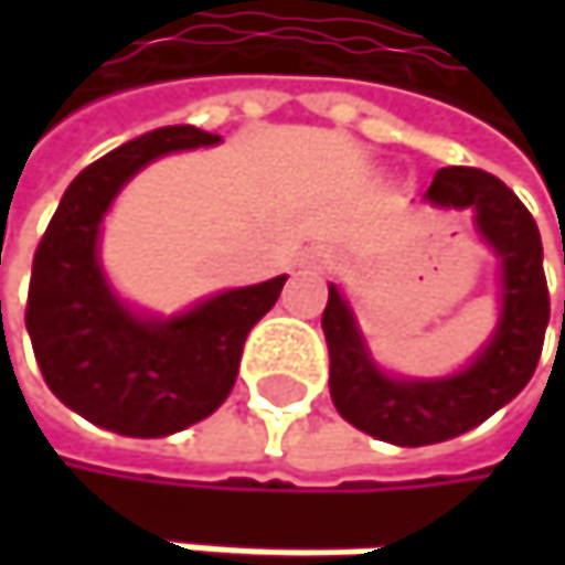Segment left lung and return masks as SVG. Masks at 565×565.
Returning <instances> with one entry per match:
<instances>
[{
  "mask_svg": "<svg viewBox=\"0 0 565 565\" xmlns=\"http://www.w3.org/2000/svg\"><path fill=\"white\" fill-rule=\"evenodd\" d=\"M425 199L438 209H471L481 235L501 258V323L478 360L448 380H393L370 360L356 320L333 284L320 320L337 412L360 431L402 448L465 435L508 405L530 383L550 323L540 228L508 185L484 170L445 167L435 172Z\"/></svg>",
  "mask_w": 565,
  "mask_h": 565,
  "instance_id": "1",
  "label": "left lung"
}]
</instances>
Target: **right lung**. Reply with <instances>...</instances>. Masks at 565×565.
<instances>
[{"label":"right lung","mask_w":565,"mask_h":565,"mask_svg":"<svg viewBox=\"0 0 565 565\" xmlns=\"http://www.w3.org/2000/svg\"><path fill=\"white\" fill-rule=\"evenodd\" d=\"M218 140L160 127L117 147L67 185L35 248L25 327L39 370L67 408L117 435L163 438L212 415L235 386L248 330L287 281L225 290L170 320L137 317L104 281L97 235L120 185L163 153Z\"/></svg>","instance_id":"add662e5"}]
</instances>
